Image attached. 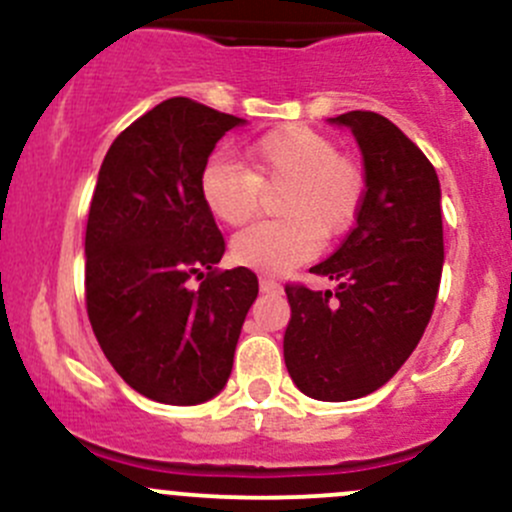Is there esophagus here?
I'll use <instances>...</instances> for the list:
<instances>
[{
  "label": "esophagus",
  "instance_id": "34e87169",
  "mask_svg": "<svg viewBox=\"0 0 512 512\" xmlns=\"http://www.w3.org/2000/svg\"><path fill=\"white\" fill-rule=\"evenodd\" d=\"M260 289L262 292H280L282 285L277 280H272V277H260Z\"/></svg>",
  "mask_w": 512,
  "mask_h": 512
}]
</instances>
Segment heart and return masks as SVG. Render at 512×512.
Wrapping results in <instances>:
<instances>
[{
  "instance_id": "1",
  "label": "heart",
  "mask_w": 512,
  "mask_h": 512,
  "mask_svg": "<svg viewBox=\"0 0 512 512\" xmlns=\"http://www.w3.org/2000/svg\"><path fill=\"white\" fill-rule=\"evenodd\" d=\"M242 168L213 158L200 173V195L223 225L257 213L262 193L282 188L280 218L245 227L232 237V260L265 275H287L314 260L319 240L342 235L359 215L366 175L359 160L339 153L324 133L299 123L272 128L240 151Z\"/></svg>"
}]
</instances>
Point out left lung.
Here are the masks:
<instances>
[{
	"label": "left lung",
	"instance_id": "1",
	"mask_svg": "<svg viewBox=\"0 0 512 512\" xmlns=\"http://www.w3.org/2000/svg\"><path fill=\"white\" fill-rule=\"evenodd\" d=\"M329 123L354 133L366 195L347 240L309 270L337 289L285 287V364L302 394L352 401L401 369L431 319L443 270L441 183L389 118L349 111Z\"/></svg>",
	"mask_w": 512,
	"mask_h": 512
}]
</instances>
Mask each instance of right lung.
Here are the masks:
<instances>
[{
    "label": "right lung",
    "instance_id": "add662e5",
    "mask_svg": "<svg viewBox=\"0 0 512 512\" xmlns=\"http://www.w3.org/2000/svg\"><path fill=\"white\" fill-rule=\"evenodd\" d=\"M245 118L175 96L133 121L98 170L86 225V312L113 369L146 399L195 406L225 389L257 277L215 270L223 232L200 195L215 143ZM198 276V288L189 280Z\"/></svg>",
    "mask_w": 512,
    "mask_h": 512
}]
</instances>
